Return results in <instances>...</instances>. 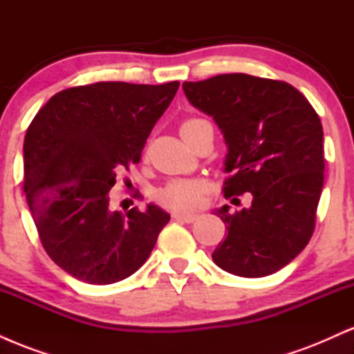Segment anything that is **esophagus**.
<instances>
[{
	"mask_svg": "<svg viewBox=\"0 0 354 354\" xmlns=\"http://www.w3.org/2000/svg\"><path fill=\"white\" fill-rule=\"evenodd\" d=\"M173 218L176 221H183V223H194L198 219L196 214H188V213H173Z\"/></svg>",
	"mask_w": 354,
	"mask_h": 354,
	"instance_id": "obj_1",
	"label": "esophagus"
}]
</instances>
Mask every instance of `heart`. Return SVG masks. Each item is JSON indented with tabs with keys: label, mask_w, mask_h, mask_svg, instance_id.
<instances>
[{
	"label": "heart",
	"mask_w": 354,
	"mask_h": 354,
	"mask_svg": "<svg viewBox=\"0 0 354 354\" xmlns=\"http://www.w3.org/2000/svg\"><path fill=\"white\" fill-rule=\"evenodd\" d=\"M201 123H205L201 118H189L183 121L180 128L181 136H186ZM203 191H205V185L198 180H171L158 191V200L169 209L194 211L200 208Z\"/></svg>",
	"instance_id": "heart-1"
}]
</instances>
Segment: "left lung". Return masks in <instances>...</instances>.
<instances>
[{
	"label": "left lung",
	"instance_id": "1",
	"mask_svg": "<svg viewBox=\"0 0 354 354\" xmlns=\"http://www.w3.org/2000/svg\"><path fill=\"white\" fill-rule=\"evenodd\" d=\"M186 98L213 116L228 154L223 193L239 205L216 211L228 234L213 261L231 274L261 278L281 270L304 250L315 231L324 181L323 126L303 93L278 80L245 73L185 81Z\"/></svg>",
	"mask_w": 354,
	"mask_h": 354
}]
</instances>
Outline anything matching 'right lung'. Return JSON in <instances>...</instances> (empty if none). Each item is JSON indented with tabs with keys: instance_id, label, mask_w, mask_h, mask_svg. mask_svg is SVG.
<instances>
[{
	"instance_id": "add662e5",
	"label": "right lung",
	"mask_w": 354,
	"mask_h": 354,
	"mask_svg": "<svg viewBox=\"0 0 354 354\" xmlns=\"http://www.w3.org/2000/svg\"><path fill=\"white\" fill-rule=\"evenodd\" d=\"M180 81H100L51 96L24 136V183L48 256L73 278L111 284L140 270L169 214L109 208L118 174L140 163Z\"/></svg>"
}]
</instances>
